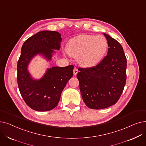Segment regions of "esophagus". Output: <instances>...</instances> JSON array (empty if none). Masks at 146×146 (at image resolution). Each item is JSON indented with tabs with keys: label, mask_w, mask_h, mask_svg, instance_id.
<instances>
[{
	"label": "esophagus",
	"mask_w": 146,
	"mask_h": 146,
	"mask_svg": "<svg viewBox=\"0 0 146 146\" xmlns=\"http://www.w3.org/2000/svg\"><path fill=\"white\" fill-rule=\"evenodd\" d=\"M78 73V68H76V67H74V69H73V74L74 75V76H76V74H77V73Z\"/></svg>",
	"instance_id": "34e87169"
}]
</instances>
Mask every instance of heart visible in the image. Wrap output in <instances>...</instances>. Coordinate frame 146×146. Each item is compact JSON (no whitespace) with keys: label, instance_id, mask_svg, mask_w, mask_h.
Here are the masks:
<instances>
[{"label":"heart","instance_id":"heart-1","mask_svg":"<svg viewBox=\"0 0 146 146\" xmlns=\"http://www.w3.org/2000/svg\"><path fill=\"white\" fill-rule=\"evenodd\" d=\"M107 49L108 41L104 36L80 35L69 41L66 52L71 57H78L80 66L93 67L102 60Z\"/></svg>","mask_w":146,"mask_h":146}]
</instances>
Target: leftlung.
Here are the masks:
<instances>
[{
  "instance_id": "left-lung-1",
  "label": "left lung",
  "mask_w": 146,
  "mask_h": 146,
  "mask_svg": "<svg viewBox=\"0 0 146 146\" xmlns=\"http://www.w3.org/2000/svg\"><path fill=\"white\" fill-rule=\"evenodd\" d=\"M108 51L96 66L79 68L77 78L84 102L89 108L101 110L115 104L126 83L127 58L122 45L104 34Z\"/></svg>"
}]
</instances>
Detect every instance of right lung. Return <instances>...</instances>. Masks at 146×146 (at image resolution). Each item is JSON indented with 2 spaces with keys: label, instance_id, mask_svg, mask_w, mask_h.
Masks as SVG:
<instances>
[{
  "label": "right lung",
  "instance_id": "add662e5",
  "mask_svg": "<svg viewBox=\"0 0 146 146\" xmlns=\"http://www.w3.org/2000/svg\"><path fill=\"white\" fill-rule=\"evenodd\" d=\"M61 40L59 33L42 31L28 38L22 47L17 64L18 88L27 105L35 111H48L54 108L73 75V65L48 68L39 80L34 79L28 70L29 62L36 54L50 60L55 52L54 50L60 49Z\"/></svg>",
  "mask_w": 146,
  "mask_h": 146
}]
</instances>
